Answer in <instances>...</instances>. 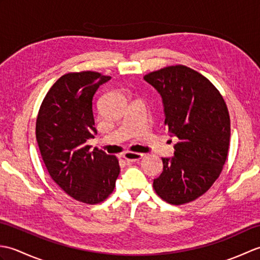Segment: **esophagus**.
Segmentation results:
<instances>
[{"label":"esophagus","mask_w":260,"mask_h":260,"mask_svg":"<svg viewBox=\"0 0 260 260\" xmlns=\"http://www.w3.org/2000/svg\"><path fill=\"white\" fill-rule=\"evenodd\" d=\"M143 157V154L141 153H135V152H125L123 154V158L127 162H135V161H140V159Z\"/></svg>","instance_id":"1"}]
</instances>
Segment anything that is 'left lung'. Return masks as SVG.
Wrapping results in <instances>:
<instances>
[{
  "instance_id": "1",
  "label": "left lung",
  "mask_w": 260,
  "mask_h": 260,
  "mask_svg": "<svg viewBox=\"0 0 260 260\" xmlns=\"http://www.w3.org/2000/svg\"><path fill=\"white\" fill-rule=\"evenodd\" d=\"M144 79L162 96L164 125L179 139L174 156L162 158L163 172L153 187L170 204L189 203L211 187L227 159V105L211 81L183 64L153 71Z\"/></svg>"
}]
</instances>
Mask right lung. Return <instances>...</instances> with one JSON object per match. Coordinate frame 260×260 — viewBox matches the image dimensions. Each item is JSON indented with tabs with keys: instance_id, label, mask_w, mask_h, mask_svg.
Returning a JSON list of instances; mask_svg holds the SVG:
<instances>
[{
	"instance_id": "obj_1",
	"label": "right lung",
	"mask_w": 260,
	"mask_h": 260,
	"mask_svg": "<svg viewBox=\"0 0 260 260\" xmlns=\"http://www.w3.org/2000/svg\"><path fill=\"white\" fill-rule=\"evenodd\" d=\"M109 79L96 71L61 76L47 92L36 123L39 150L51 179L87 204L106 200L119 174L117 157L86 145L97 134L92 97Z\"/></svg>"
}]
</instances>
